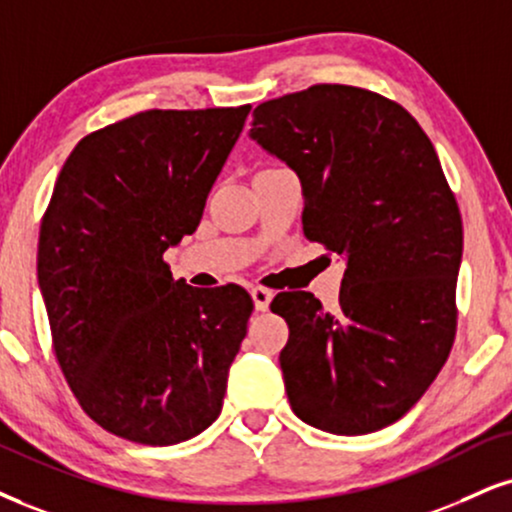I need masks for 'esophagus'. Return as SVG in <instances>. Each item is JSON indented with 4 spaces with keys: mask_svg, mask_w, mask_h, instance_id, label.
Wrapping results in <instances>:
<instances>
[{
    "mask_svg": "<svg viewBox=\"0 0 512 512\" xmlns=\"http://www.w3.org/2000/svg\"><path fill=\"white\" fill-rule=\"evenodd\" d=\"M273 292H270V289H266V287H254L251 289V299H254V306H256V311H268V306H270V301H273Z\"/></svg>",
    "mask_w": 512,
    "mask_h": 512,
    "instance_id": "esophagus-1",
    "label": "esophagus"
}]
</instances>
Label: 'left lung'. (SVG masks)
<instances>
[{
	"instance_id": "1",
	"label": "left lung",
	"mask_w": 512,
	"mask_h": 512,
	"mask_svg": "<svg viewBox=\"0 0 512 512\" xmlns=\"http://www.w3.org/2000/svg\"><path fill=\"white\" fill-rule=\"evenodd\" d=\"M249 137L299 175L304 235L346 258L339 308L285 292L289 406L330 434H368L418 403L456 337L463 223L430 137L410 113L351 85L256 106Z\"/></svg>"
}]
</instances>
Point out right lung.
Wrapping results in <instances>:
<instances>
[{"mask_svg":"<svg viewBox=\"0 0 512 512\" xmlns=\"http://www.w3.org/2000/svg\"><path fill=\"white\" fill-rule=\"evenodd\" d=\"M249 111L135 113L82 137L56 178L37 285L63 377L116 437L180 444L223 408L254 301L175 280L163 254L197 230Z\"/></svg>","mask_w":512,"mask_h":512,"instance_id":"1","label":"right lung"}]
</instances>
